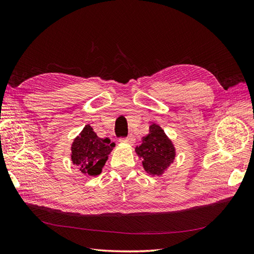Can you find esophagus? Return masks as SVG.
I'll return each mask as SVG.
<instances>
[{
  "mask_svg": "<svg viewBox=\"0 0 254 254\" xmlns=\"http://www.w3.org/2000/svg\"><path fill=\"white\" fill-rule=\"evenodd\" d=\"M120 141L128 143V144H133L135 142V137L132 134H129L127 137H123V139H120Z\"/></svg>",
  "mask_w": 254,
  "mask_h": 254,
  "instance_id": "obj_1",
  "label": "esophagus"
}]
</instances>
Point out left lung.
Masks as SVG:
<instances>
[{
	"mask_svg": "<svg viewBox=\"0 0 254 254\" xmlns=\"http://www.w3.org/2000/svg\"><path fill=\"white\" fill-rule=\"evenodd\" d=\"M135 152L142 159L144 170L152 176L162 175L176 157L173 142L157 124L149 126V133L142 137V144L136 146Z\"/></svg>",
	"mask_w": 254,
	"mask_h": 254,
	"instance_id": "1",
	"label": "left lung"
}]
</instances>
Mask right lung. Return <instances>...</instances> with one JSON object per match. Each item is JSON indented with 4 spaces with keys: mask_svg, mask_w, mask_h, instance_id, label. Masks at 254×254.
<instances>
[{
    "mask_svg": "<svg viewBox=\"0 0 254 254\" xmlns=\"http://www.w3.org/2000/svg\"><path fill=\"white\" fill-rule=\"evenodd\" d=\"M115 144L110 139H101L93 131V128L86 125L71 147V159L73 164L77 165L82 174L97 176L108 160V155Z\"/></svg>",
    "mask_w": 254,
    "mask_h": 254,
    "instance_id": "right-lung-1",
    "label": "right lung"
}]
</instances>
